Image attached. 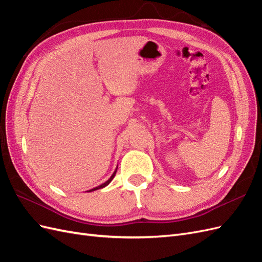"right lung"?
Wrapping results in <instances>:
<instances>
[{"label": "right lung", "instance_id": "right-lung-1", "mask_svg": "<svg viewBox=\"0 0 262 262\" xmlns=\"http://www.w3.org/2000/svg\"><path fill=\"white\" fill-rule=\"evenodd\" d=\"M118 168V167H117ZM117 168H116V170L114 171V173L112 175V177H110L106 182H104V184H101L100 186H98V187H95V188H93V189H91V190H89V192H91V191H95V190H98V189H101V188H104V187H106V186H108L110 182H112V180L114 179V177H115V175H116V172H117Z\"/></svg>", "mask_w": 262, "mask_h": 262}]
</instances>
